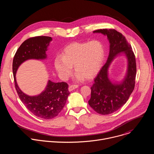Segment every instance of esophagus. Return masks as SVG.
<instances>
[{
  "label": "esophagus",
  "instance_id": "34e87169",
  "mask_svg": "<svg viewBox=\"0 0 154 154\" xmlns=\"http://www.w3.org/2000/svg\"><path fill=\"white\" fill-rule=\"evenodd\" d=\"M78 87H79L78 85H69L68 89H69V91H71L75 90V88H77Z\"/></svg>",
  "mask_w": 154,
  "mask_h": 154
}]
</instances>
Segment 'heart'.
Listing matches in <instances>:
<instances>
[{
  "label": "heart",
  "instance_id": "1",
  "mask_svg": "<svg viewBox=\"0 0 154 154\" xmlns=\"http://www.w3.org/2000/svg\"><path fill=\"white\" fill-rule=\"evenodd\" d=\"M105 58V48L99 40L75 42L66 47L54 60V66L63 79L68 78L72 66L79 79H91L100 70Z\"/></svg>",
  "mask_w": 154,
  "mask_h": 154
}]
</instances>
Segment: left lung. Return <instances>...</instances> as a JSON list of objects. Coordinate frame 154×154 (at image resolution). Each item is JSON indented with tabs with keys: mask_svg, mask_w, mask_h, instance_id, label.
<instances>
[{
	"mask_svg": "<svg viewBox=\"0 0 154 154\" xmlns=\"http://www.w3.org/2000/svg\"><path fill=\"white\" fill-rule=\"evenodd\" d=\"M106 35L109 40V53L106 63L94 79V83L91 87L90 106L99 114H111L123 106L133 92L137 74L135 54L131 45L125 36L115 29H99L93 32ZM121 53L128 58V72L121 84H113L107 77V69L112 60Z\"/></svg>",
	"mask_w": 154,
	"mask_h": 154,
	"instance_id": "left-lung-1",
	"label": "left lung"
}]
</instances>
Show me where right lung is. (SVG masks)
I'll list each match as a JSON object with an SVG mask.
<instances>
[{"instance_id": "1", "label": "right lung", "mask_w": 154, "mask_h": 154, "mask_svg": "<svg viewBox=\"0 0 154 154\" xmlns=\"http://www.w3.org/2000/svg\"><path fill=\"white\" fill-rule=\"evenodd\" d=\"M51 41V37L46 36L26 39L17 50L13 61L15 88L20 100L35 116L45 119L56 117L63 109L70 94L68 83L49 80L45 91L38 96H30L19 89L16 80V73L19 66L27 60L46 58V51Z\"/></svg>"}]
</instances>
